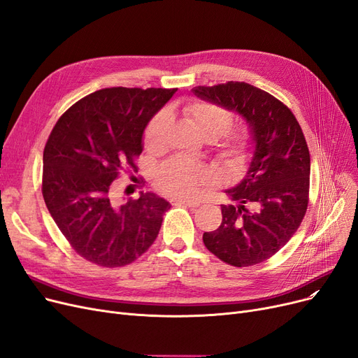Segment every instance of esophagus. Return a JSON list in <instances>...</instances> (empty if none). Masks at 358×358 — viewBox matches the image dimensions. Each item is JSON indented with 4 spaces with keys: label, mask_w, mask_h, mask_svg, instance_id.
Here are the masks:
<instances>
[{
    "label": "esophagus",
    "mask_w": 358,
    "mask_h": 358,
    "mask_svg": "<svg viewBox=\"0 0 358 358\" xmlns=\"http://www.w3.org/2000/svg\"><path fill=\"white\" fill-rule=\"evenodd\" d=\"M172 203H174V205H186V206H190V208H197L201 205V202L192 201V199H176V201H172Z\"/></svg>",
    "instance_id": "obj_1"
}]
</instances>
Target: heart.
Masks as SVG:
<instances>
[{"instance_id":"b5f03b06","label":"heart","mask_w":358,"mask_h":358,"mask_svg":"<svg viewBox=\"0 0 358 358\" xmlns=\"http://www.w3.org/2000/svg\"><path fill=\"white\" fill-rule=\"evenodd\" d=\"M184 115L192 125L206 140H214L226 132L231 125V113L222 106L209 101H193L184 108ZM169 125V113L161 110L153 116L144 132V144L149 150L161 149ZM249 149V134L246 131L227 136L220 144V155L231 165L241 164ZM213 180V172L205 165L176 157L162 165L156 172V186L162 193L176 197L193 196L202 186Z\"/></svg>"}]
</instances>
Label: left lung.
Listing matches in <instances>:
<instances>
[{
	"label": "left lung",
	"instance_id": "obj_1",
	"mask_svg": "<svg viewBox=\"0 0 358 358\" xmlns=\"http://www.w3.org/2000/svg\"><path fill=\"white\" fill-rule=\"evenodd\" d=\"M192 91L239 113L254 144L246 176L226 190L233 203L221 206L220 227L203 233V243L230 266H255L279 252L307 213L310 152L306 137L287 106L254 85L229 81Z\"/></svg>",
	"mask_w": 358,
	"mask_h": 358
}]
</instances>
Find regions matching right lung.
I'll return each instance as SVG.
<instances>
[{
    "label": "right lung",
    "mask_w": 358,
    "mask_h": 358,
    "mask_svg": "<svg viewBox=\"0 0 358 358\" xmlns=\"http://www.w3.org/2000/svg\"><path fill=\"white\" fill-rule=\"evenodd\" d=\"M177 88H103L76 101L52 128L43 156V196L76 252L101 267H124L157 237L169 202L153 193L117 203L110 184L137 169L143 134Z\"/></svg>",
    "instance_id": "1"
}]
</instances>
